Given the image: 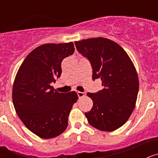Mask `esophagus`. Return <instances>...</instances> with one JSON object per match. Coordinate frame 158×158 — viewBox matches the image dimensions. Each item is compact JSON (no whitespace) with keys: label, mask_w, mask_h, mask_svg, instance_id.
Listing matches in <instances>:
<instances>
[{"label":"esophagus","mask_w":158,"mask_h":158,"mask_svg":"<svg viewBox=\"0 0 158 158\" xmlns=\"http://www.w3.org/2000/svg\"><path fill=\"white\" fill-rule=\"evenodd\" d=\"M77 96L79 98H81V97H83V96H85V93H81V92H77Z\"/></svg>","instance_id":"34e87169"}]
</instances>
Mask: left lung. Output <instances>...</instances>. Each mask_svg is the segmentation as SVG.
Segmentation results:
<instances>
[{
  "label": "left lung",
  "instance_id": "obj_1",
  "mask_svg": "<svg viewBox=\"0 0 158 158\" xmlns=\"http://www.w3.org/2000/svg\"><path fill=\"white\" fill-rule=\"evenodd\" d=\"M78 52L89 60L93 79L100 78L104 89L88 93L93 106L85 112L89 123L102 131L121 127L136 104L139 81L130 57L118 43L99 37L75 42Z\"/></svg>",
  "mask_w": 158,
  "mask_h": 158
}]
</instances>
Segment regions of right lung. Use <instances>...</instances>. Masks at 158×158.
Returning <instances> with one entry per match:
<instances>
[{
  "mask_svg": "<svg viewBox=\"0 0 158 158\" xmlns=\"http://www.w3.org/2000/svg\"><path fill=\"white\" fill-rule=\"evenodd\" d=\"M74 52L73 43H47L34 49L19 66L12 88V102L20 120L37 136L60 135L78 100L76 92L60 93L51 86L62 73V60Z\"/></svg>",
  "mask_w": 158,
  "mask_h": 158,
  "instance_id": "obj_1",
  "label": "right lung"
}]
</instances>
